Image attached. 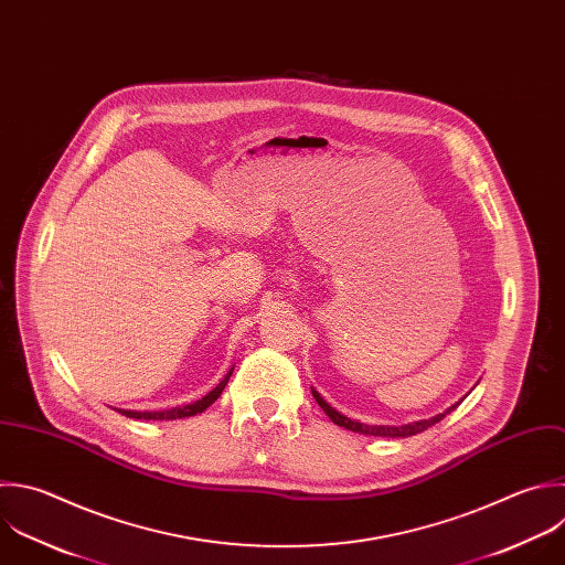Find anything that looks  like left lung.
<instances>
[{"label": "left lung", "mask_w": 565, "mask_h": 565, "mask_svg": "<svg viewBox=\"0 0 565 565\" xmlns=\"http://www.w3.org/2000/svg\"><path fill=\"white\" fill-rule=\"evenodd\" d=\"M311 393H313L316 402L320 404V408L329 415V419H331L333 424L344 426V428H349V430H353V433L373 435V437H411V435H417V433L430 428L433 424H437L439 419H444L446 413H450V411L457 406V404H455V406H450L446 413H439V415H435V417H430V419H419V422L404 424V426H369V424H360V422H355V419H349L347 415H342V413H338L335 408H331V406L320 397L318 391H311Z\"/></svg>", "instance_id": "left-lung-1"}]
</instances>
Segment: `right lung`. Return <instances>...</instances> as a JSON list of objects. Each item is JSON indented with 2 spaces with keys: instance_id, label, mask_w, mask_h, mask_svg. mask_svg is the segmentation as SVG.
Wrapping results in <instances>:
<instances>
[{
  "instance_id": "1",
  "label": "right lung",
  "mask_w": 565,
  "mask_h": 565,
  "mask_svg": "<svg viewBox=\"0 0 565 565\" xmlns=\"http://www.w3.org/2000/svg\"><path fill=\"white\" fill-rule=\"evenodd\" d=\"M230 375H232V371H230V373L218 382V386H216L214 391H210L203 399H199V402H194V404L177 406V408H170V411H154V413L121 411V408H119V413H121V415H126V417H135V419H181V417H192V415H196V413H203L210 404H214V402L221 397V393H223V388H225V384H227Z\"/></svg>"
}]
</instances>
